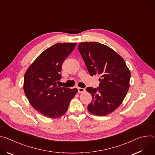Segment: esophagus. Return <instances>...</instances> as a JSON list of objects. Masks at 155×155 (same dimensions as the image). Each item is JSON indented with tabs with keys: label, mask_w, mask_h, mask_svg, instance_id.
<instances>
[{
	"label": "esophagus",
	"mask_w": 155,
	"mask_h": 155,
	"mask_svg": "<svg viewBox=\"0 0 155 155\" xmlns=\"http://www.w3.org/2000/svg\"><path fill=\"white\" fill-rule=\"evenodd\" d=\"M78 93H84L86 91V90L84 89V88H82V87H78Z\"/></svg>",
	"instance_id": "34e87169"
}]
</instances>
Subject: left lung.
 I'll return each instance as SVG.
<instances>
[{
	"instance_id": "1",
	"label": "left lung",
	"mask_w": 155,
	"mask_h": 155,
	"mask_svg": "<svg viewBox=\"0 0 155 155\" xmlns=\"http://www.w3.org/2000/svg\"><path fill=\"white\" fill-rule=\"evenodd\" d=\"M78 49L90 74L101 76L99 87L86 88L93 97L88 111L97 116L111 114L121 105L129 88L130 72L124 60L98 42L80 43Z\"/></svg>"
}]
</instances>
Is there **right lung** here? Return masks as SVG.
I'll use <instances>...</instances> for the list:
<instances>
[{
    "label": "right lung",
    "mask_w": 155,
    "mask_h": 155,
    "mask_svg": "<svg viewBox=\"0 0 155 155\" xmlns=\"http://www.w3.org/2000/svg\"><path fill=\"white\" fill-rule=\"evenodd\" d=\"M76 43H59L43 51L25 74L24 91L32 107L50 118H57L68 111L77 88L60 87V72L64 60L73 51Z\"/></svg>",
    "instance_id": "1"
}]
</instances>
